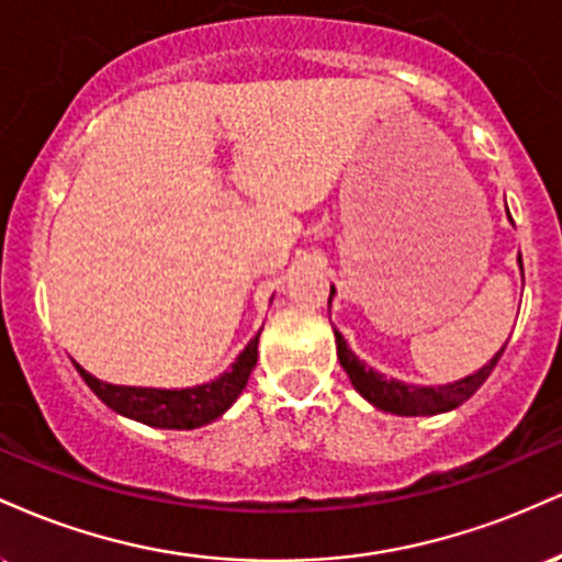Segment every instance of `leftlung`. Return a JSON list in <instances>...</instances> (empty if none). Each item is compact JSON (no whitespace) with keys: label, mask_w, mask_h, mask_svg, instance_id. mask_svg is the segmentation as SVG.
<instances>
[{"label":"left lung","mask_w":562,"mask_h":562,"mask_svg":"<svg viewBox=\"0 0 562 562\" xmlns=\"http://www.w3.org/2000/svg\"><path fill=\"white\" fill-rule=\"evenodd\" d=\"M520 267H524V261H520ZM330 299H333V288H330ZM335 344H338L340 367L346 370V375L353 383V389L362 393L367 402L375 404L378 409L393 412V415H406V417L438 415V412H449L454 409V406H460L462 402H468V398L481 389L483 380L492 375L496 362H499L502 351H505V348H499V351L494 353L492 362L483 364L475 375H468L449 385H438V389H430V385L428 389H420V385H406V383H398V380H389L385 375H380V372L370 370V367H364L357 357H353L351 348L346 346L344 335L338 330H335Z\"/></svg>","instance_id":"left-lung-1"}]
</instances>
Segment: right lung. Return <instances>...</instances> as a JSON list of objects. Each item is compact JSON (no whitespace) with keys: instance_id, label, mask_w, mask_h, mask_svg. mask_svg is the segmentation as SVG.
Segmentation results:
<instances>
[{"instance_id":"obj_1","label":"right lung","mask_w":562,"mask_h":562,"mask_svg":"<svg viewBox=\"0 0 562 562\" xmlns=\"http://www.w3.org/2000/svg\"><path fill=\"white\" fill-rule=\"evenodd\" d=\"M256 359H259V335L243 348V353L237 357V362L229 367V372L211 380V383L182 391L111 385L92 378L87 370H81L79 364H76V370H79L83 383L94 391V396L105 406L119 412V415L153 425V428L190 430L216 420L218 415H224V412L235 404V398L240 396L245 383H248L250 372H254Z\"/></svg>"}]
</instances>
